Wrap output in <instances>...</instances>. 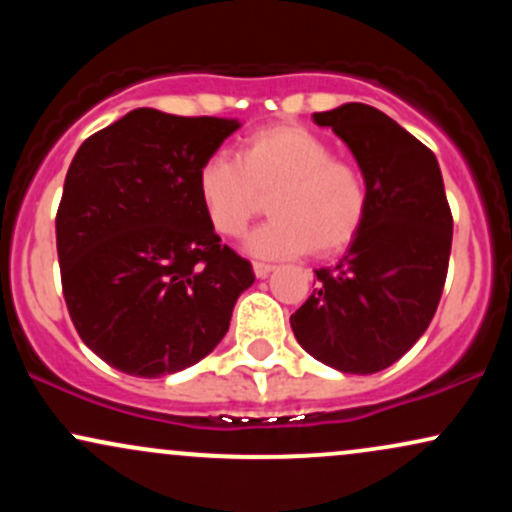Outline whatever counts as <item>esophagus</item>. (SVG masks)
<instances>
[{
    "label": "esophagus",
    "mask_w": 512,
    "mask_h": 512,
    "mask_svg": "<svg viewBox=\"0 0 512 512\" xmlns=\"http://www.w3.org/2000/svg\"><path fill=\"white\" fill-rule=\"evenodd\" d=\"M252 269H255V276L257 279H264V276H267L269 272H272V264H264V262H255L252 264Z\"/></svg>",
    "instance_id": "obj_1"
}]
</instances>
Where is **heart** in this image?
I'll return each instance as SVG.
<instances>
[{
    "mask_svg": "<svg viewBox=\"0 0 512 512\" xmlns=\"http://www.w3.org/2000/svg\"><path fill=\"white\" fill-rule=\"evenodd\" d=\"M195 190L223 238L240 236L269 197L272 219L245 240L252 255L267 260L310 250L337 255L361 233L370 207L363 168L332 156V144L303 125L262 127L238 144L236 158H204Z\"/></svg>",
    "mask_w": 512,
    "mask_h": 512,
    "instance_id": "b5f03b06",
    "label": "heart"
}]
</instances>
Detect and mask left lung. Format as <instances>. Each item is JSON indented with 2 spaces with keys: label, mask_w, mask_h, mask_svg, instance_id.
Masks as SVG:
<instances>
[{
  "label": "left lung",
  "mask_w": 512,
  "mask_h": 512,
  "mask_svg": "<svg viewBox=\"0 0 512 512\" xmlns=\"http://www.w3.org/2000/svg\"><path fill=\"white\" fill-rule=\"evenodd\" d=\"M363 168L366 223L334 267L315 269L317 289L296 313L298 344L342 373H378L426 332L443 296L452 214L433 151L392 117L363 103L315 113Z\"/></svg>",
  "instance_id": "1"
}]
</instances>
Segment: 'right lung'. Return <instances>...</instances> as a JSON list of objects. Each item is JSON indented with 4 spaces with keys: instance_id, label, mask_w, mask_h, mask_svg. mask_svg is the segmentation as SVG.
<instances>
[{
    "instance_id": "right-lung-1",
    "label": "right lung",
    "mask_w": 512,
    "mask_h": 512,
    "mask_svg": "<svg viewBox=\"0 0 512 512\" xmlns=\"http://www.w3.org/2000/svg\"><path fill=\"white\" fill-rule=\"evenodd\" d=\"M238 127L137 108L76 151L55 221L62 291L79 337L108 366L161 378L228 332L255 274L209 226L195 175Z\"/></svg>"
}]
</instances>
